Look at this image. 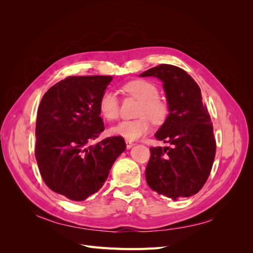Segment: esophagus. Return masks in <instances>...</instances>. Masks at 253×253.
<instances>
[{
    "label": "esophagus",
    "instance_id": "1",
    "mask_svg": "<svg viewBox=\"0 0 253 253\" xmlns=\"http://www.w3.org/2000/svg\"><path fill=\"white\" fill-rule=\"evenodd\" d=\"M126 148H127V149H131V148L133 147V145L135 144L134 142H132L131 140H127V139L126 140Z\"/></svg>",
    "mask_w": 253,
    "mask_h": 253
}]
</instances>
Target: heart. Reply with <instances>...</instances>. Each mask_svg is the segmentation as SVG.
Segmentation results:
<instances>
[{"instance_id":"1","label":"heart","mask_w":253,"mask_h":253,"mask_svg":"<svg viewBox=\"0 0 253 253\" xmlns=\"http://www.w3.org/2000/svg\"><path fill=\"white\" fill-rule=\"evenodd\" d=\"M126 94L139 100L135 120H125L110 128V133L127 140H136L150 131V119L156 125L163 124L168 116V104L158 97V88L154 83L137 79L122 87ZM99 111L106 120H115L119 116V101L113 91L106 90L99 99Z\"/></svg>"}]
</instances>
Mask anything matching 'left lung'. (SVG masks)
<instances>
[{"instance_id":"8db88e82","label":"left lung","mask_w":253,"mask_h":253,"mask_svg":"<svg viewBox=\"0 0 253 253\" xmlns=\"http://www.w3.org/2000/svg\"><path fill=\"white\" fill-rule=\"evenodd\" d=\"M164 83L169 115L155 134L171 147H152L145 169L149 187L172 200L196 194L208 179L216 143L201 88L181 68L160 64L140 74Z\"/></svg>"}]
</instances>
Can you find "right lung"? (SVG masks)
Listing matches in <instances>:
<instances>
[{"label":"right lung","mask_w":253,"mask_h":253,"mask_svg":"<svg viewBox=\"0 0 253 253\" xmlns=\"http://www.w3.org/2000/svg\"><path fill=\"white\" fill-rule=\"evenodd\" d=\"M112 76L67 77L44 94L36 122V159L53 192L82 202L98 192L115 160L126 151L122 137L90 141L104 131L99 99Z\"/></svg>","instance_id":"add662e5"}]
</instances>
